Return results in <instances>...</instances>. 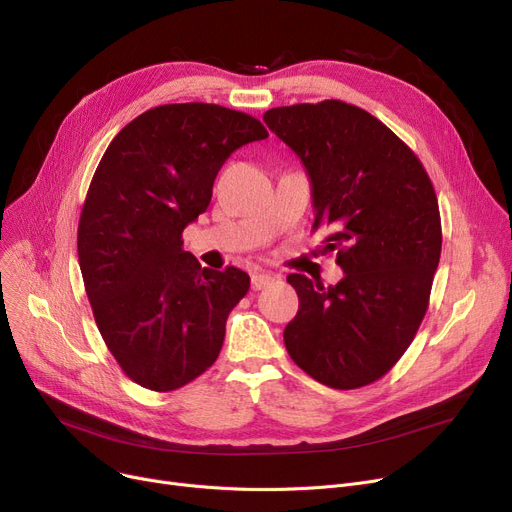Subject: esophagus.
Here are the masks:
<instances>
[{"mask_svg": "<svg viewBox=\"0 0 512 512\" xmlns=\"http://www.w3.org/2000/svg\"><path fill=\"white\" fill-rule=\"evenodd\" d=\"M274 280H276V276L270 274V272H257V274L251 276V288H253L255 292H259V290H263V288H267V286H272Z\"/></svg>", "mask_w": 512, "mask_h": 512, "instance_id": "34e87169", "label": "esophagus"}]
</instances>
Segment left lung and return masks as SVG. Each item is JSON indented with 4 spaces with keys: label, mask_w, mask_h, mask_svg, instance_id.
I'll list each match as a JSON object with an SVG mask.
<instances>
[{
    "label": "left lung",
    "mask_w": 512,
    "mask_h": 512,
    "mask_svg": "<svg viewBox=\"0 0 512 512\" xmlns=\"http://www.w3.org/2000/svg\"><path fill=\"white\" fill-rule=\"evenodd\" d=\"M311 178L313 230L344 278L324 288L286 280L299 313L284 330L290 359L319 384L355 390L386 375L413 342L442 251L434 184L419 157L375 116L338 99L263 114Z\"/></svg>",
    "instance_id": "obj_1"
}]
</instances>
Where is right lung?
Wrapping results in <instances>:
<instances>
[{"instance_id": "add662e5", "label": "right lung", "mask_w": 512, "mask_h": 512, "mask_svg": "<svg viewBox=\"0 0 512 512\" xmlns=\"http://www.w3.org/2000/svg\"><path fill=\"white\" fill-rule=\"evenodd\" d=\"M265 126L215 103H168L128 122L105 149L78 220V263L95 324L132 382L172 392L218 359L226 319L249 292L238 267L201 270L182 230L213 180Z\"/></svg>"}]
</instances>
